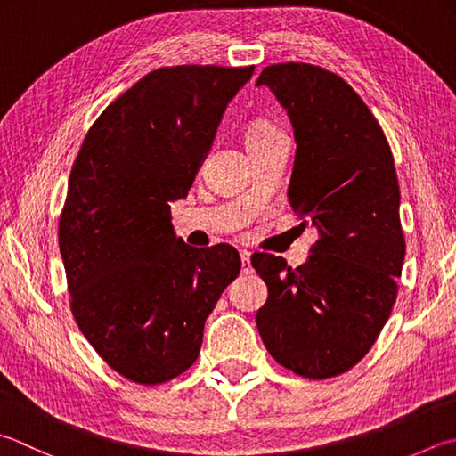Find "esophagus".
Returning a JSON list of instances; mask_svg holds the SVG:
<instances>
[{"instance_id":"1","label":"esophagus","mask_w":456,"mask_h":456,"mask_svg":"<svg viewBox=\"0 0 456 456\" xmlns=\"http://www.w3.org/2000/svg\"><path fill=\"white\" fill-rule=\"evenodd\" d=\"M250 252H248V250H242V252H240V257H242V272L244 273H252V260H250Z\"/></svg>"}]
</instances>
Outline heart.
<instances>
[{"mask_svg": "<svg viewBox=\"0 0 456 456\" xmlns=\"http://www.w3.org/2000/svg\"><path fill=\"white\" fill-rule=\"evenodd\" d=\"M273 134H280V131L273 125L270 123H264V121H257L254 123L250 128H248V134H246V141L248 144L256 142V141H264V139H270Z\"/></svg>", "mask_w": 456, "mask_h": 456, "instance_id": "1", "label": "heart"}]
</instances>
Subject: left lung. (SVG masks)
Masks as SVG:
<instances>
[{
	"instance_id": "8db88e82",
	"label": "left lung",
	"mask_w": 456,
	"mask_h": 456,
	"mask_svg": "<svg viewBox=\"0 0 456 456\" xmlns=\"http://www.w3.org/2000/svg\"><path fill=\"white\" fill-rule=\"evenodd\" d=\"M288 110L296 159L288 200L320 240L304 265L254 254L268 286L256 325L270 355L309 379L362 362L397 297L405 260L399 183L379 123L362 97L322 67L280 63L256 81Z\"/></svg>"
}]
</instances>
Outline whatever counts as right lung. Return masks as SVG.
I'll return each instance as SVG.
<instances>
[{"mask_svg": "<svg viewBox=\"0 0 456 456\" xmlns=\"http://www.w3.org/2000/svg\"><path fill=\"white\" fill-rule=\"evenodd\" d=\"M252 75L157 69L102 110L75 159L59 220L71 309L94 351L134 383H165L196 362L206 317L242 268L228 244H184L170 202L186 199Z\"/></svg>", "mask_w": 456, "mask_h": 456, "instance_id": "add662e5", "label": "right lung"}]
</instances>
